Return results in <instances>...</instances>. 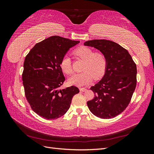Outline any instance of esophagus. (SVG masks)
Returning a JSON list of instances; mask_svg holds the SVG:
<instances>
[{
  "label": "esophagus",
  "mask_w": 154,
  "mask_h": 154,
  "mask_svg": "<svg viewBox=\"0 0 154 154\" xmlns=\"http://www.w3.org/2000/svg\"><path fill=\"white\" fill-rule=\"evenodd\" d=\"M80 91L81 92H85L87 91V88H80Z\"/></svg>",
  "instance_id": "1"
}]
</instances>
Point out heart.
<instances>
[{
    "instance_id": "b5f03b06",
    "label": "heart",
    "mask_w": 154,
    "mask_h": 154,
    "mask_svg": "<svg viewBox=\"0 0 154 154\" xmlns=\"http://www.w3.org/2000/svg\"><path fill=\"white\" fill-rule=\"evenodd\" d=\"M77 57L85 60L83 70L80 73H74L68 79V83L71 85L83 86L91 83L94 78L98 79L104 74L106 67V59L105 55L99 52L94 53L92 49L82 46L74 51ZM60 67L62 71L67 74L72 71L71 58L66 55L62 58Z\"/></svg>"
}]
</instances>
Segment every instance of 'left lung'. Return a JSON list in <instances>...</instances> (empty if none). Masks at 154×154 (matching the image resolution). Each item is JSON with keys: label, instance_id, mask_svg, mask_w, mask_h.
I'll return each mask as SVG.
<instances>
[{"label": "left lung", "instance_id": "1", "mask_svg": "<svg viewBox=\"0 0 154 154\" xmlns=\"http://www.w3.org/2000/svg\"><path fill=\"white\" fill-rule=\"evenodd\" d=\"M84 45L103 53L106 67L101 80L90 88L95 94L87 101L88 109L97 117L110 119L127 108L136 87L137 67L128 51L114 42L92 40Z\"/></svg>", "mask_w": 154, "mask_h": 154}]
</instances>
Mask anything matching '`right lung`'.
Returning <instances> with one entry per match:
<instances>
[{"instance_id":"right-lung-1","label":"right lung","mask_w":154,"mask_h":154,"mask_svg":"<svg viewBox=\"0 0 154 154\" xmlns=\"http://www.w3.org/2000/svg\"><path fill=\"white\" fill-rule=\"evenodd\" d=\"M79 42L52 36L37 43L26 57L22 81L26 99L32 110L46 119L66 114L72 97L80 92L75 86L60 89L65 81L60 63Z\"/></svg>"}]
</instances>
